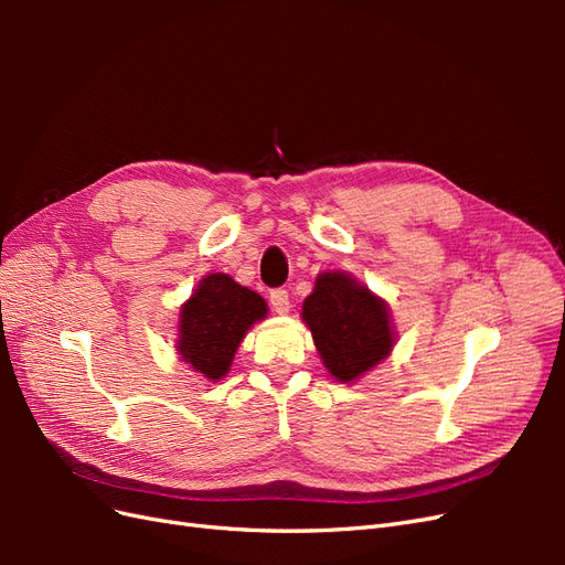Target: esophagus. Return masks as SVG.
I'll return each instance as SVG.
<instances>
[{
  "mask_svg": "<svg viewBox=\"0 0 565 565\" xmlns=\"http://www.w3.org/2000/svg\"><path fill=\"white\" fill-rule=\"evenodd\" d=\"M270 303H273V311H276L278 316L289 313V295H287V289H273V292H270Z\"/></svg>",
  "mask_w": 565,
  "mask_h": 565,
  "instance_id": "1",
  "label": "esophagus"
}]
</instances>
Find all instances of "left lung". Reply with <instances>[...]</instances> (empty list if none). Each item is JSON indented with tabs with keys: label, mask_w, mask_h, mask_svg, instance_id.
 <instances>
[{
	"label": "left lung",
	"mask_w": 565,
	"mask_h": 565,
	"mask_svg": "<svg viewBox=\"0 0 565 565\" xmlns=\"http://www.w3.org/2000/svg\"><path fill=\"white\" fill-rule=\"evenodd\" d=\"M324 370L341 384H353L377 367L396 347L386 299L347 270L318 273L313 292L301 303Z\"/></svg>",
	"instance_id": "8db88e82"
}]
</instances>
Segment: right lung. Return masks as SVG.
Returning <instances> with one entry per match:
<instances>
[{"label":"right lung","instance_id":"add662e5","mask_svg":"<svg viewBox=\"0 0 565 565\" xmlns=\"http://www.w3.org/2000/svg\"><path fill=\"white\" fill-rule=\"evenodd\" d=\"M266 316L262 295L226 273H210L181 303L177 355L204 382L224 380L245 334Z\"/></svg>","mask_w":565,"mask_h":565}]
</instances>
